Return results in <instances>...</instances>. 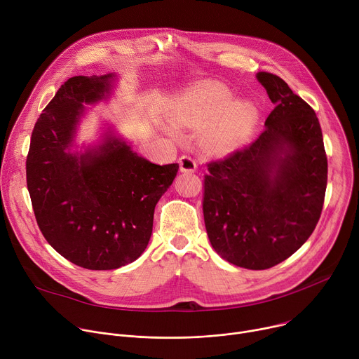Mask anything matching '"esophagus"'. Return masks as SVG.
<instances>
[{
    "instance_id": "1",
    "label": "esophagus",
    "mask_w": 359,
    "mask_h": 359,
    "mask_svg": "<svg viewBox=\"0 0 359 359\" xmlns=\"http://www.w3.org/2000/svg\"><path fill=\"white\" fill-rule=\"evenodd\" d=\"M179 165H180V172L183 173H194L198 169L196 161H194V158L190 156H182L179 158Z\"/></svg>"
}]
</instances>
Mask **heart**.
<instances>
[{
  "label": "heart",
  "instance_id": "b5f03b06",
  "mask_svg": "<svg viewBox=\"0 0 359 359\" xmlns=\"http://www.w3.org/2000/svg\"><path fill=\"white\" fill-rule=\"evenodd\" d=\"M170 116L179 126L202 128V146L212 154L226 156L249 140L257 109L246 100L235 102L233 93L223 83L208 81L180 97Z\"/></svg>",
  "mask_w": 359,
  "mask_h": 359
}]
</instances>
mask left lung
Segmentation results:
<instances>
[{
  "label": "left lung",
  "mask_w": 359,
  "mask_h": 359,
  "mask_svg": "<svg viewBox=\"0 0 359 359\" xmlns=\"http://www.w3.org/2000/svg\"><path fill=\"white\" fill-rule=\"evenodd\" d=\"M276 107L250 146L210 161L203 216L213 249L236 266L269 269L295 253L320 217L328 179L313 109L278 76L256 74Z\"/></svg>",
  "instance_id": "obj_1"
}]
</instances>
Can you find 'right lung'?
<instances>
[{
	"instance_id": "1",
	"label": "right lung",
	"mask_w": 359,
	"mask_h": 359,
	"mask_svg": "<svg viewBox=\"0 0 359 359\" xmlns=\"http://www.w3.org/2000/svg\"><path fill=\"white\" fill-rule=\"evenodd\" d=\"M116 74L76 76L40 114L27 156V187L46 241L91 271L128 265L144 252L158 199L179 165H154L109 128L102 142L73 151L87 104L107 99Z\"/></svg>"
}]
</instances>
